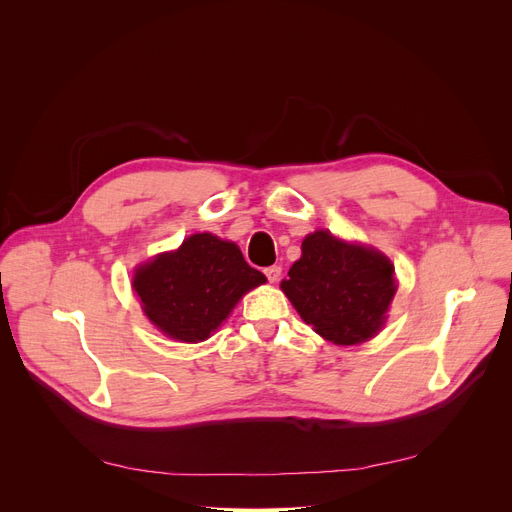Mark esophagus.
Returning <instances> with one entry per match:
<instances>
[{
	"label": "esophagus",
	"instance_id": "34e87169",
	"mask_svg": "<svg viewBox=\"0 0 512 512\" xmlns=\"http://www.w3.org/2000/svg\"><path fill=\"white\" fill-rule=\"evenodd\" d=\"M265 276H267V280H270L272 284H274V282H278V280H280V276H282V267H280V265L265 267Z\"/></svg>",
	"mask_w": 512,
	"mask_h": 512
}]
</instances>
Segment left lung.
I'll use <instances>...</instances> for the list:
<instances>
[{"label":"left lung","instance_id":"left-lung-1","mask_svg":"<svg viewBox=\"0 0 512 512\" xmlns=\"http://www.w3.org/2000/svg\"><path fill=\"white\" fill-rule=\"evenodd\" d=\"M301 251L280 288L305 324L340 346L378 334L398 288L394 263L373 247L328 230L307 234Z\"/></svg>","mask_w":512,"mask_h":512}]
</instances>
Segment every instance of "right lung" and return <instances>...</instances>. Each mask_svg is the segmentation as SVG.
Masks as SVG:
<instances>
[{"label":"right lung","mask_w":512,"mask_h":512,"mask_svg":"<svg viewBox=\"0 0 512 512\" xmlns=\"http://www.w3.org/2000/svg\"><path fill=\"white\" fill-rule=\"evenodd\" d=\"M265 282L230 240L209 232L139 265L132 290L151 324L178 342H203L245 294Z\"/></svg>","instance_id":"obj_1"}]
</instances>
